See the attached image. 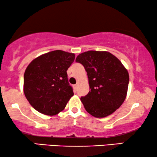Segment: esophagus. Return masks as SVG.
Masks as SVG:
<instances>
[{
  "instance_id": "esophagus-1",
  "label": "esophagus",
  "mask_w": 157,
  "mask_h": 157,
  "mask_svg": "<svg viewBox=\"0 0 157 157\" xmlns=\"http://www.w3.org/2000/svg\"><path fill=\"white\" fill-rule=\"evenodd\" d=\"M78 83H76V84H75V85H74V88L76 89L77 88H78Z\"/></svg>"
}]
</instances>
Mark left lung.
Listing matches in <instances>:
<instances>
[{"instance_id": "left-lung-1", "label": "left lung", "mask_w": 157, "mask_h": 157, "mask_svg": "<svg viewBox=\"0 0 157 157\" xmlns=\"http://www.w3.org/2000/svg\"><path fill=\"white\" fill-rule=\"evenodd\" d=\"M76 62L87 72L88 94L81 97L84 108L95 117L113 114L123 103L127 95L129 74L118 58L107 51H90L79 54Z\"/></svg>"}]
</instances>
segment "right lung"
<instances>
[{
  "instance_id": "1",
  "label": "right lung",
  "mask_w": 157,
  "mask_h": 157,
  "mask_svg": "<svg viewBox=\"0 0 157 157\" xmlns=\"http://www.w3.org/2000/svg\"><path fill=\"white\" fill-rule=\"evenodd\" d=\"M74 59L75 54L58 50L41 55L27 66L24 93L39 113L56 115L63 110L74 96L66 71Z\"/></svg>"
}]
</instances>
